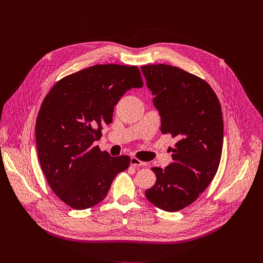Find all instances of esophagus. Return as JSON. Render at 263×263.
Wrapping results in <instances>:
<instances>
[{
    "label": "esophagus",
    "mask_w": 263,
    "mask_h": 263,
    "mask_svg": "<svg viewBox=\"0 0 263 263\" xmlns=\"http://www.w3.org/2000/svg\"><path fill=\"white\" fill-rule=\"evenodd\" d=\"M130 163H131V165H132V166H135V167H141V166L146 165V163H145V162H143V161L139 160V159H138V158H136V157H131Z\"/></svg>",
    "instance_id": "obj_1"
}]
</instances>
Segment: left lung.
<instances>
[{
	"instance_id": "left-lung-1",
	"label": "left lung",
	"mask_w": 263,
	"mask_h": 263,
	"mask_svg": "<svg viewBox=\"0 0 263 263\" xmlns=\"http://www.w3.org/2000/svg\"><path fill=\"white\" fill-rule=\"evenodd\" d=\"M161 118V132L177 138L173 160L152 167L156 183L145 191L156 207L179 211L194 203L213 180L221 157L223 122L219 101L203 79L167 64L142 65Z\"/></svg>"
}]
</instances>
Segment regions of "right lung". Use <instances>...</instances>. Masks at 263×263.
<instances>
[{
	"label": "right lung",
	"mask_w": 263,
	"mask_h": 263,
	"mask_svg": "<svg viewBox=\"0 0 263 263\" xmlns=\"http://www.w3.org/2000/svg\"><path fill=\"white\" fill-rule=\"evenodd\" d=\"M142 86L137 66L98 64L62 78L46 96L35 127L37 152L51 190L69 207L99 204L129 167V156L111 157L92 143L124 93Z\"/></svg>",
	"instance_id": "add662e5"
}]
</instances>
